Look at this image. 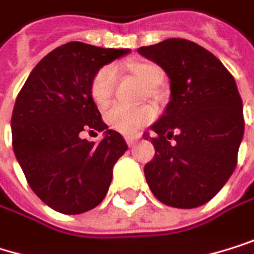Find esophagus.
<instances>
[{"mask_svg":"<svg viewBox=\"0 0 254 254\" xmlns=\"http://www.w3.org/2000/svg\"><path fill=\"white\" fill-rule=\"evenodd\" d=\"M125 141H126V144H128V146H134L135 143H137V138L135 137H125Z\"/></svg>","mask_w":254,"mask_h":254,"instance_id":"obj_1","label":"esophagus"}]
</instances>
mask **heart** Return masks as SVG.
Segmentation results:
<instances>
[{"instance_id":"b5f03b06","label":"heart","mask_w":254,"mask_h":254,"mask_svg":"<svg viewBox=\"0 0 254 254\" xmlns=\"http://www.w3.org/2000/svg\"><path fill=\"white\" fill-rule=\"evenodd\" d=\"M135 76L149 88H156L164 82V72L153 63H135L131 66ZM117 67L113 64L104 66L96 72L90 87L92 99L99 107H107L113 99L114 90L117 85ZM156 116V110L150 105H143L138 108H129L125 105H114L105 113V120L113 129L132 135L141 126L150 123Z\"/></svg>"}]
</instances>
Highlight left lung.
I'll list each match as a JSON object with an SVG mask.
<instances>
[{"label":"left lung","mask_w":254,"mask_h":254,"mask_svg":"<svg viewBox=\"0 0 254 254\" xmlns=\"http://www.w3.org/2000/svg\"><path fill=\"white\" fill-rule=\"evenodd\" d=\"M138 52L166 70L172 88L166 113L152 125L155 156L144 166L147 185L164 205H205L238 162L244 134L238 87L214 54L191 40L167 39Z\"/></svg>","instance_id":"left-lung-1"}]
</instances>
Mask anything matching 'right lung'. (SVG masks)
<instances>
[{"mask_svg": "<svg viewBox=\"0 0 254 254\" xmlns=\"http://www.w3.org/2000/svg\"><path fill=\"white\" fill-rule=\"evenodd\" d=\"M128 49L69 42L33 69L11 114V144L31 190L57 212L96 208L110 188L113 167L128 149L104 123L90 93L93 76ZM104 131L99 143L80 137Z\"/></svg>", "mask_w": 254, "mask_h": 254, "instance_id": "obj_1", "label": "right lung"}]
</instances>
